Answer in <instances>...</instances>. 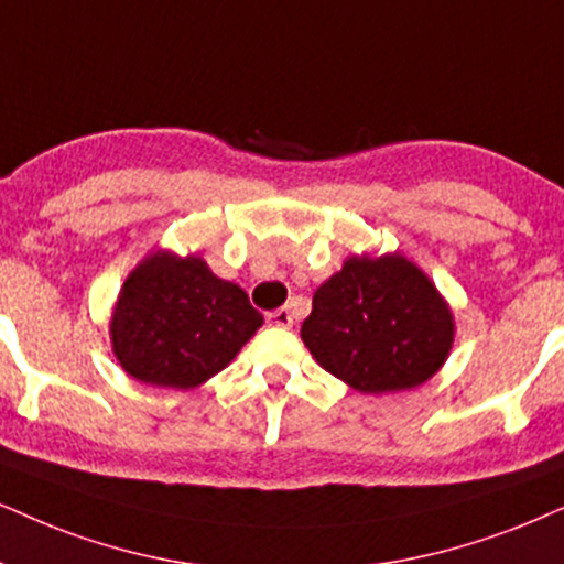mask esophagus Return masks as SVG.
Wrapping results in <instances>:
<instances>
[{
    "label": "esophagus",
    "instance_id": "34e87169",
    "mask_svg": "<svg viewBox=\"0 0 564 564\" xmlns=\"http://www.w3.org/2000/svg\"><path fill=\"white\" fill-rule=\"evenodd\" d=\"M268 322L275 327H291L294 325V314H291L289 306H281V310L268 312Z\"/></svg>",
    "mask_w": 564,
    "mask_h": 564
}]
</instances>
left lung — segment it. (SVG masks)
<instances>
[{
    "label": "left lung",
    "mask_w": 564,
    "mask_h": 564,
    "mask_svg": "<svg viewBox=\"0 0 564 564\" xmlns=\"http://www.w3.org/2000/svg\"><path fill=\"white\" fill-rule=\"evenodd\" d=\"M302 340L322 369L358 392H402L444 366L454 319L427 275L402 254L350 258L314 291Z\"/></svg>",
    "instance_id": "obj_1"
}]
</instances>
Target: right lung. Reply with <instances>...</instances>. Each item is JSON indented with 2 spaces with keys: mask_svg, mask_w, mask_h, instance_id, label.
<instances>
[{
  "mask_svg": "<svg viewBox=\"0 0 564 564\" xmlns=\"http://www.w3.org/2000/svg\"><path fill=\"white\" fill-rule=\"evenodd\" d=\"M260 325L262 314L237 283L193 254L156 252L126 278L110 337L133 379L193 389L219 373Z\"/></svg>",
  "mask_w": 564,
  "mask_h": 564,
  "instance_id": "add662e5",
  "label": "right lung"
}]
</instances>
